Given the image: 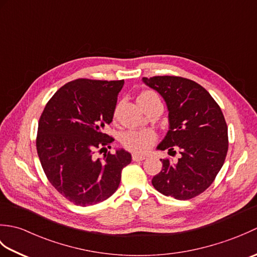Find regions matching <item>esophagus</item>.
<instances>
[{
    "label": "esophagus",
    "instance_id": "34e87169",
    "mask_svg": "<svg viewBox=\"0 0 257 257\" xmlns=\"http://www.w3.org/2000/svg\"><path fill=\"white\" fill-rule=\"evenodd\" d=\"M146 156H143V155H138V154H134L133 155V160L134 161H143L146 159Z\"/></svg>",
    "mask_w": 257,
    "mask_h": 257
}]
</instances>
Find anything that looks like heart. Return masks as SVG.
I'll return each instance as SVG.
<instances>
[{
  "label": "heart",
  "instance_id": "obj_1",
  "mask_svg": "<svg viewBox=\"0 0 257 257\" xmlns=\"http://www.w3.org/2000/svg\"><path fill=\"white\" fill-rule=\"evenodd\" d=\"M156 95L155 92L146 90L143 91L138 96V102L143 101L150 96ZM156 140V135L150 132V130H130L127 132L122 137V145L130 151L137 152V154H143V152L148 151L152 144Z\"/></svg>",
  "mask_w": 257,
  "mask_h": 257
}]
</instances>
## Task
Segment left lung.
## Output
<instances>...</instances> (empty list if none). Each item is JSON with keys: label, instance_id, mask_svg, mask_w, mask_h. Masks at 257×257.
<instances>
[{"label": "left lung", "instance_id": "8db88e82", "mask_svg": "<svg viewBox=\"0 0 257 257\" xmlns=\"http://www.w3.org/2000/svg\"><path fill=\"white\" fill-rule=\"evenodd\" d=\"M159 92L168 109L169 130L158 150L180 149L177 162L161 159L162 170L152 178L160 193L177 200L199 195L214 181L228 148L227 125L220 106L193 80L177 76L143 78Z\"/></svg>", "mask_w": 257, "mask_h": 257}]
</instances>
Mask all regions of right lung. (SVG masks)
<instances>
[{
    "instance_id": "1",
    "label": "right lung",
    "mask_w": 257,
    "mask_h": 257,
    "mask_svg": "<svg viewBox=\"0 0 257 257\" xmlns=\"http://www.w3.org/2000/svg\"><path fill=\"white\" fill-rule=\"evenodd\" d=\"M123 80L76 79L61 87L38 121L36 149L47 179L76 205L88 206L116 192L132 155L117 149L102 160L94 150L110 148L103 129L112 121Z\"/></svg>"
}]
</instances>
